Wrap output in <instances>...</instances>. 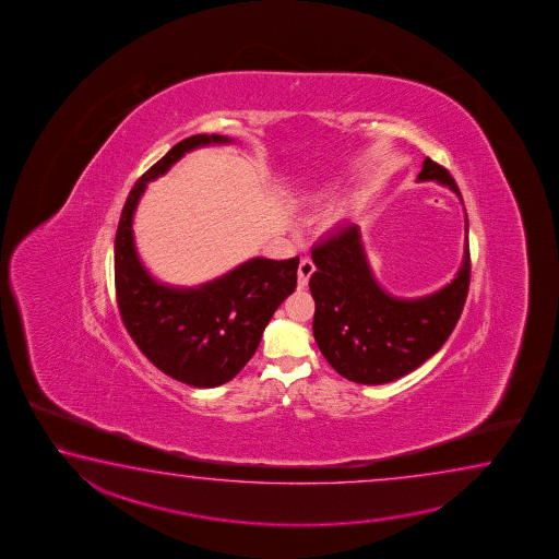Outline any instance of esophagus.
<instances>
[{
	"mask_svg": "<svg viewBox=\"0 0 559 559\" xmlns=\"http://www.w3.org/2000/svg\"><path fill=\"white\" fill-rule=\"evenodd\" d=\"M312 272H314V264H312L311 258H301L299 270H297V282H299L301 287L309 284V277H311Z\"/></svg>",
	"mask_w": 559,
	"mask_h": 559,
	"instance_id": "esophagus-1",
	"label": "esophagus"
}]
</instances>
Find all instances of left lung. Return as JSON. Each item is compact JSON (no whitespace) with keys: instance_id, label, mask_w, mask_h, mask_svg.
Wrapping results in <instances>:
<instances>
[{"instance_id":"8db88e82","label":"left lung","mask_w":559,"mask_h":559,"mask_svg":"<svg viewBox=\"0 0 559 559\" xmlns=\"http://www.w3.org/2000/svg\"><path fill=\"white\" fill-rule=\"evenodd\" d=\"M417 180H436L462 199L450 171L430 158ZM311 255L314 341L332 368L356 383L381 385L407 376L442 348L464 311L472 275L467 237L452 284L418 299H399L378 284L354 223L341 225Z\"/></svg>"}]
</instances>
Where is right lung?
Masks as SVG:
<instances>
[{"mask_svg":"<svg viewBox=\"0 0 559 559\" xmlns=\"http://www.w3.org/2000/svg\"><path fill=\"white\" fill-rule=\"evenodd\" d=\"M227 142L233 141L221 134H193L178 142L134 183L115 235V292L124 329L156 368L191 388H217L235 378L297 285L299 255L252 258L198 287L158 284L142 265L133 217L146 183L170 170L186 152Z\"/></svg>","mask_w":559,"mask_h":559,"instance_id":"right-lung-1","label":"right lung"}]
</instances>
